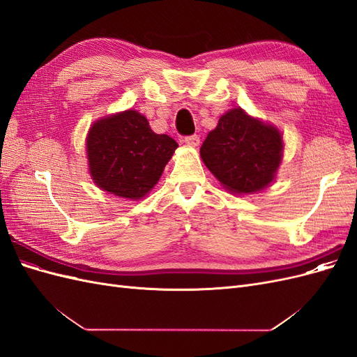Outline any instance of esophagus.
<instances>
[{
	"label": "esophagus",
	"mask_w": 357,
	"mask_h": 357,
	"mask_svg": "<svg viewBox=\"0 0 357 357\" xmlns=\"http://www.w3.org/2000/svg\"><path fill=\"white\" fill-rule=\"evenodd\" d=\"M183 142H185L190 147H197L199 144V135H197V134L188 135V137H185V139H183Z\"/></svg>",
	"instance_id": "obj_1"
}]
</instances>
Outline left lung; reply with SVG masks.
Returning a JSON list of instances; mask_svg holds the SVG:
<instances>
[{"label": "left lung", "instance_id": "obj_1", "mask_svg": "<svg viewBox=\"0 0 357 357\" xmlns=\"http://www.w3.org/2000/svg\"><path fill=\"white\" fill-rule=\"evenodd\" d=\"M204 164L222 185L235 193H250L273 181L282 162V135L234 109L219 119L201 146Z\"/></svg>", "mask_w": 357, "mask_h": 357}]
</instances>
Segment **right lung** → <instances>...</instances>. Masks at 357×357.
Listing matches in <instances>:
<instances>
[{
    "mask_svg": "<svg viewBox=\"0 0 357 357\" xmlns=\"http://www.w3.org/2000/svg\"><path fill=\"white\" fill-rule=\"evenodd\" d=\"M93 181L117 197L139 199L152 189L178 144L155 134L147 119L128 110L101 119L88 135Z\"/></svg>",
    "mask_w": 357,
    "mask_h": 357,
    "instance_id": "1",
    "label": "right lung"
}]
</instances>
